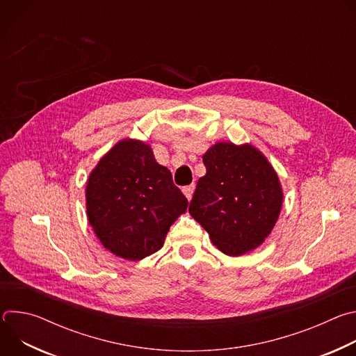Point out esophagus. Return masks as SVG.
Segmentation results:
<instances>
[{
    "label": "esophagus",
    "mask_w": 356,
    "mask_h": 356,
    "mask_svg": "<svg viewBox=\"0 0 356 356\" xmlns=\"http://www.w3.org/2000/svg\"><path fill=\"white\" fill-rule=\"evenodd\" d=\"M194 184H190V186H184L183 187V194L186 195V198L187 200H191V197H193V193H194Z\"/></svg>",
    "instance_id": "esophagus-1"
}]
</instances>
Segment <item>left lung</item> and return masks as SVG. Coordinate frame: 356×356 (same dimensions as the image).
<instances>
[{"mask_svg":"<svg viewBox=\"0 0 356 356\" xmlns=\"http://www.w3.org/2000/svg\"><path fill=\"white\" fill-rule=\"evenodd\" d=\"M202 162L207 173L197 181L188 213L227 255L255 249L272 232L282 209L275 169L249 143L218 142Z\"/></svg>","mask_w":356,"mask_h":356,"instance_id":"1","label":"left lung"}]
</instances>
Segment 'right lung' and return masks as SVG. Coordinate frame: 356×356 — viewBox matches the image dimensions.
<instances>
[{"label":"right lung","mask_w":356,"mask_h":356,"mask_svg":"<svg viewBox=\"0 0 356 356\" xmlns=\"http://www.w3.org/2000/svg\"><path fill=\"white\" fill-rule=\"evenodd\" d=\"M187 204L170 170L155 161L149 145L135 139L120 140L87 180L90 225L104 248L128 261L159 250Z\"/></svg>","instance_id":"right-lung-1"}]
</instances>
